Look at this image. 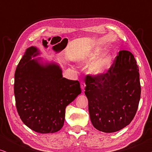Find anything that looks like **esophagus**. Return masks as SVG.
I'll return each instance as SVG.
<instances>
[{
    "label": "esophagus",
    "mask_w": 152,
    "mask_h": 152,
    "mask_svg": "<svg viewBox=\"0 0 152 152\" xmlns=\"http://www.w3.org/2000/svg\"><path fill=\"white\" fill-rule=\"evenodd\" d=\"M85 86H86V84H85V82H81V88H82V91H84Z\"/></svg>",
    "instance_id": "34e87169"
}]
</instances>
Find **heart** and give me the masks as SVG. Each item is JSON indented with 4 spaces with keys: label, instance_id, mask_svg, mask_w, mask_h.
Segmentation results:
<instances>
[{
    "label": "heart",
    "instance_id": "b5f03b06",
    "mask_svg": "<svg viewBox=\"0 0 152 152\" xmlns=\"http://www.w3.org/2000/svg\"><path fill=\"white\" fill-rule=\"evenodd\" d=\"M98 50L93 51V53L88 55L83 56L80 58V61L83 62V63L88 64L93 61L96 57L97 53H98ZM111 64V57L109 55H105L103 57L99 58L97 60L95 63L91 66V71L94 75L96 76H100L102 75L105 74L108 70L109 69L110 66Z\"/></svg>",
    "mask_w": 152,
    "mask_h": 152
}]
</instances>
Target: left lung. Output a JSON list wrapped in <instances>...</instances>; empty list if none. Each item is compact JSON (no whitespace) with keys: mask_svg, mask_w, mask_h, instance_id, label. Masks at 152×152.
<instances>
[{"mask_svg":"<svg viewBox=\"0 0 152 152\" xmlns=\"http://www.w3.org/2000/svg\"><path fill=\"white\" fill-rule=\"evenodd\" d=\"M85 95L91 121L97 130L113 133L134 119L140 99L138 66L134 56L121 50L111 68L100 76H86Z\"/></svg>","mask_w":152,"mask_h":152,"instance_id":"obj_1","label":"left lung"}]
</instances>
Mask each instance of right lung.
<instances>
[{"label":"right lung","mask_w":152,"mask_h":152,"mask_svg":"<svg viewBox=\"0 0 152 152\" xmlns=\"http://www.w3.org/2000/svg\"><path fill=\"white\" fill-rule=\"evenodd\" d=\"M39 54L36 47L26 50L14 75V95L23 122L41 134L59 131L65 119L66 107L81 93L77 80L62 76L58 64L41 63L33 59Z\"/></svg>","instance_id":"obj_1"}]
</instances>
